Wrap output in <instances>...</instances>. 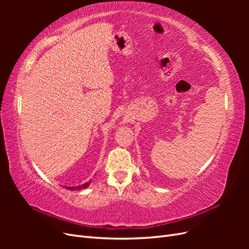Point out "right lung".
Instances as JSON below:
<instances>
[{
  "instance_id": "obj_1",
  "label": "right lung",
  "mask_w": 249,
  "mask_h": 249,
  "mask_svg": "<svg viewBox=\"0 0 249 249\" xmlns=\"http://www.w3.org/2000/svg\"><path fill=\"white\" fill-rule=\"evenodd\" d=\"M90 183H85L83 184L81 186H78V187H66V189L69 190H81V189H84V188H87L89 186Z\"/></svg>"
}]
</instances>
